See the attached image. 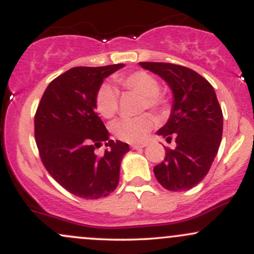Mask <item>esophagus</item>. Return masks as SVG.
<instances>
[{
  "label": "esophagus",
  "mask_w": 254,
  "mask_h": 254,
  "mask_svg": "<svg viewBox=\"0 0 254 254\" xmlns=\"http://www.w3.org/2000/svg\"><path fill=\"white\" fill-rule=\"evenodd\" d=\"M145 145H147V143H141V144H132V145H131V148H132V149H141V148H144Z\"/></svg>",
  "instance_id": "34e87169"
}]
</instances>
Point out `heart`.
<instances>
[{"instance_id": "heart-1", "label": "heart", "mask_w": 254, "mask_h": 254, "mask_svg": "<svg viewBox=\"0 0 254 254\" xmlns=\"http://www.w3.org/2000/svg\"><path fill=\"white\" fill-rule=\"evenodd\" d=\"M122 88L142 95L141 109L161 110L166 105V99L160 90L157 80L149 72L137 70L116 78ZM95 109L104 118H112L119 109V93L116 87L105 82L99 87L94 97ZM156 125V119L150 115H142L136 118H122L111 125L113 135L119 141L127 143H139L147 137Z\"/></svg>"}]
</instances>
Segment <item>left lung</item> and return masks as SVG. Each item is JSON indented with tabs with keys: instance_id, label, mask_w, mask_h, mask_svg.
Instances as JSON below:
<instances>
[{
	"instance_id": "1",
	"label": "left lung",
	"mask_w": 254,
	"mask_h": 254,
	"mask_svg": "<svg viewBox=\"0 0 254 254\" xmlns=\"http://www.w3.org/2000/svg\"><path fill=\"white\" fill-rule=\"evenodd\" d=\"M139 65L164 78L173 93L171 116L157 135L170 142L174 137L177 147L166 149L165 161L154 167V174L167 190H190L208 174L221 144L223 115L216 93L186 66L161 62Z\"/></svg>"
}]
</instances>
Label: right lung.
Wrapping results in <instances>:
<instances>
[{
  "instance_id": "right-lung-1",
  "label": "right lung",
  "mask_w": 254,
  "mask_h": 254,
  "mask_svg": "<svg viewBox=\"0 0 254 254\" xmlns=\"http://www.w3.org/2000/svg\"><path fill=\"white\" fill-rule=\"evenodd\" d=\"M124 64L75 66L51 81L34 116V136L46 171L66 191L84 199L109 196L119 183L129 144L113 141L95 112L94 97L104 78ZM106 141L103 156L95 148Z\"/></svg>"
}]
</instances>
